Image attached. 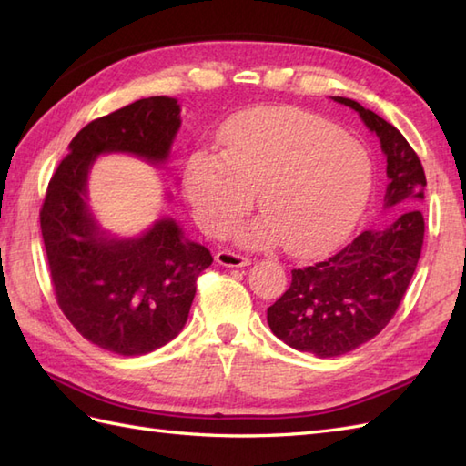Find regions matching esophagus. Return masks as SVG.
I'll return each instance as SVG.
<instances>
[{
    "label": "esophagus",
    "mask_w": 466,
    "mask_h": 466,
    "mask_svg": "<svg viewBox=\"0 0 466 466\" xmlns=\"http://www.w3.org/2000/svg\"><path fill=\"white\" fill-rule=\"evenodd\" d=\"M216 262L226 266V268H240V266H248L250 258L232 250H220L216 254Z\"/></svg>",
    "instance_id": "34e87169"
}]
</instances>
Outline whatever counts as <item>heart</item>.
I'll return each mask as SVG.
<instances>
[{
  "label": "heart",
  "mask_w": 466,
  "mask_h": 466,
  "mask_svg": "<svg viewBox=\"0 0 466 466\" xmlns=\"http://www.w3.org/2000/svg\"><path fill=\"white\" fill-rule=\"evenodd\" d=\"M222 155L196 152L186 166L196 220L216 238L234 230L260 192L266 216L244 228L246 244L284 240L296 256L322 252L350 230L372 187L366 144L294 107L236 117L222 134Z\"/></svg>",
  "instance_id": "b5f03b06"
}]
</instances>
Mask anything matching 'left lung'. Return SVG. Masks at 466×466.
I'll list each match as a JSON object with an SVG mask.
<instances>
[{"mask_svg": "<svg viewBox=\"0 0 466 466\" xmlns=\"http://www.w3.org/2000/svg\"><path fill=\"white\" fill-rule=\"evenodd\" d=\"M359 112L386 156L384 208L399 214L379 230H364L330 258L292 270L290 289L268 309L270 330L292 349L320 359L342 356L374 339L390 322L420 258L424 218L422 164L404 136L379 114L349 97H332Z\"/></svg>", "mask_w": 466, "mask_h": 466, "instance_id": "8db88e82", "label": "left lung"}]
</instances>
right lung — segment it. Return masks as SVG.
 I'll use <instances>...</instances> for the list:
<instances>
[{"label":"right lung","mask_w":466,"mask_h":466,"mask_svg":"<svg viewBox=\"0 0 466 466\" xmlns=\"http://www.w3.org/2000/svg\"><path fill=\"white\" fill-rule=\"evenodd\" d=\"M180 112L176 97L154 96L84 126L39 210L59 309L84 339L114 354H147L180 334L212 254L186 240L172 218L157 220L140 238H107L87 206V172L97 156L110 152L164 162L180 130Z\"/></svg>","instance_id":"right-lung-1"}]
</instances>
